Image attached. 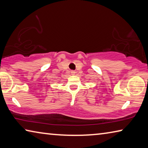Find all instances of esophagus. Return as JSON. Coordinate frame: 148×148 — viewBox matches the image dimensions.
<instances>
[{
    "instance_id": "obj_1",
    "label": "esophagus",
    "mask_w": 148,
    "mask_h": 148,
    "mask_svg": "<svg viewBox=\"0 0 148 148\" xmlns=\"http://www.w3.org/2000/svg\"><path fill=\"white\" fill-rule=\"evenodd\" d=\"M72 74H74V72H72Z\"/></svg>"
}]
</instances>
